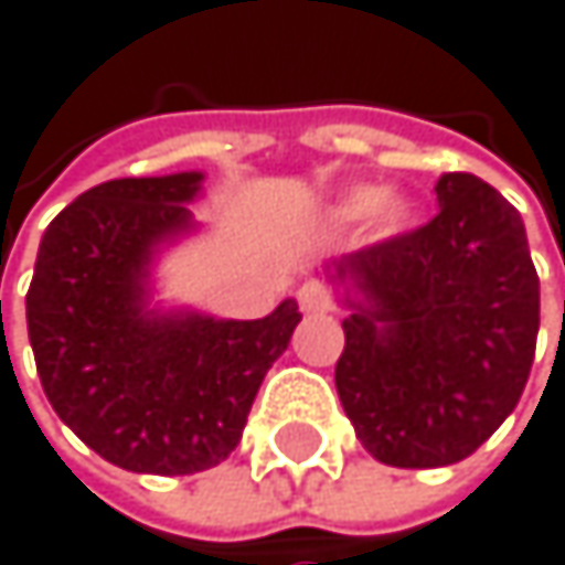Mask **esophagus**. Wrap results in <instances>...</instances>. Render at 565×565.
<instances>
[{
	"label": "esophagus",
	"instance_id": "obj_1",
	"mask_svg": "<svg viewBox=\"0 0 565 565\" xmlns=\"http://www.w3.org/2000/svg\"><path fill=\"white\" fill-rule=\"evenodd\" d=\"M298 305H301V311H308V315H321V311H329V308H332V298H329V291H324L321 285L308 280V285L298 288Z\"/></svg>",
	"mask_w": 565,
	"mask_h": 565
}]
</instances>
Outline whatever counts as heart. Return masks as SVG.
<instances>
[{
  "label": "heart",
  "mask_w": 565,
  "mask_h": 565,
  "mask_svg": "<svg viewBox=\"0 0 565 565\" xmlns=\"http://www.w3.org/2000/svg\"><path fill=\"white\" fill-rule=\"evenodd\" d=\"M365 216H373L380 230L396 233L414 216V206L403 192H383L376 185H352L332 203V220L335 223H359Z\"/></svg>",
  "instance_id": "b5f03b06"
}]
</instances>
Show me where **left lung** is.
Wrapping results in <instances>:
<instances>
[{"label": "left lung", "mask_w": 565, "mask_h": 565, "mask_svg": "<svg viewBox=\"0 0 565 565\" xmlns=\"http://www.w3.org/2000/svg\"><path fill=\"white\" fill-rule=\"evenodd\" d=\"M440 213L324 264L342 308L335 390L355 437L390 468L475 454L515 409L539 335L525 223L471 172H444Z\"/></svg>", "instance_id": "8db88e82"}]
</instances>
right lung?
I'll use <instances>...</instances> for the list:
<instances>
[{
    "label": "right lung",
    "mask_w": 565,
    "mask_h": 565,
    "mask_svg": "<svg viewBox=\"0 0 565 565\" xmlns=\"http://www.w3.org/2000/svg\"><path fill=\"white\" fill-rule=\"evenodd\" d=\"M203 172L111 179L43 233L26 295L36 373L56 417L104 461L196 475L226 461L254 396L298 329V301L236 321L162 308L156 260L196 233Z\"/></svg>",
    "instance_id": "1"
}]
</instances>
